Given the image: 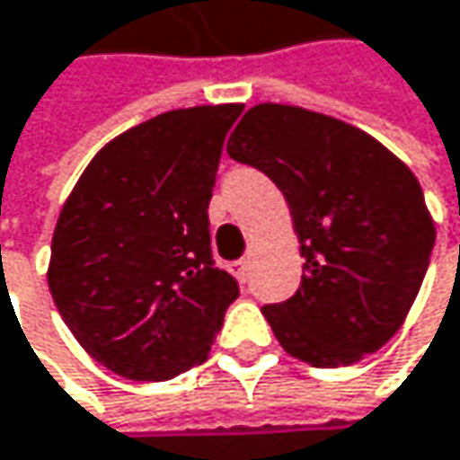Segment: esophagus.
Masks as SVG:
<instances>
[{"mask_svg": "<svg viewBox=\"0 0 460 460\" xmlns=\"http://www.w3.org/2000/svg\"><path fill=\"white\" fill-rule=\"evenodd\" d=\"M250 269H252V258H242V261H236L234 266H231V273L239 279V281H247V276H250Z\"/></svg>", "mask_w": 460, "mask_h": 460, "instance_id": "obj_1", "label": "esophagus"}]
</instances>
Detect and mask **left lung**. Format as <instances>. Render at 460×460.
<instances>
[{
  "label": "left lung",
  "instance_id": "left-lung-1",
  "mask_svg": "<svg viewBox=\"0 0 460 460\" xmlns=\"http://www.w3.org/2000/svg\"><path fill=\"white\" fill-rule=\"evenodd\" d=\"M281 189L303 279L263 305L279 345L321 366H353L387 345L411 311L435 221L413 171L371 134L305 107H250L226 145Z\"/></svg>",
  "mask_w": 460,
  "mask_h": 460
}]
</instances>
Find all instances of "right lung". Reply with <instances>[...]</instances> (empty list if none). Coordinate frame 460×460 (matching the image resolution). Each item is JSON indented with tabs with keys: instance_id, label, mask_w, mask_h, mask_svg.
I'll return each mask as SVG.
<instances>
[{
	"instance_id": "1",
	"label": "right lung",
	"mask_w": 460,
	"mask_h": 460,
	"mask_svg": "<svg viewBox=\"0 0 460 460\" xmlns=\"http://www.w3.org/2000/svg\"><path fill=\"white\" fill-rule=\"evenodd\" d=\"M242 110L149 118L107 142L65 199L49 292L78 345L118 376L165 382L205 360L239 295L213 266L208 205Z\"/></svg>"
}]
</instances>
